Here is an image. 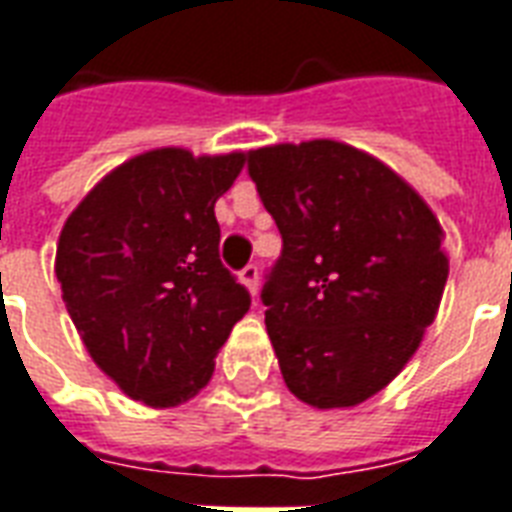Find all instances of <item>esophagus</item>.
I'll return each instance as SVG.
<instances>
[{"mask_svg": "<svg viewBox=\"0 0 512 512\" xmlns=\"http://www.w3.org/2000/svg\"><path fill=\"white\" fill-rule=\"evenodd\" d=\"M238 279H241V285H244L249 293L257 295V279H260V274H257L255 263H249V266H246L244 271L238 274Z\"/></svg>", "mask_w": 512, "mask_h": 512, "instance_id": "34e87169", "label": "esophagus"}]
</instances>
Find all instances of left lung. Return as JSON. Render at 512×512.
<instances>
[{
	"instance_id": "1",
	"label": "left lung",
	"mask_w": 512,
	"mask_h": 512,
	"mask_svg": "<svg viewBox=\"0 0 512 512\" xmlns=\"http://www.w3.org/2000/svg\"><path fill=\"white\" fill-rule=\"evenodd\" d=\"M249 176L282 233L263 304L285 385L314 410L358 407L437 317L445 230L396 170L342 140L249 151Z\"/></svg>"
}]
</instances>
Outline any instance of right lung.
<instances>
[{
  "mask_svg": "<svg viewBox=\"0 0 512 512\" xmlns=\"http://www.w3.org/2000/svg\"><path fill=\"white\" fill-rule=\"evenodd\" d=\"M244 162V151H143L102 176L59 233L54 271L83 347L146 407L195 399L249 312L214 217Z\"/></svg>",
  "mask_w": 512,
  "mask_h": 512,
  "instance_id": "add662e5",
  "label": "right lung"
}]
</instances>
